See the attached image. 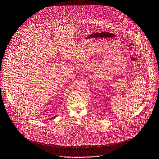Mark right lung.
<instances>
[{
    "label": "right lung",
    "mask_w": 159,
    "mask_h": 159,
    "mask_svg": "<svg viewBox=\"0 0 159 159\" xmlns=\"http://www.w3.org/2000/svg\"><path fill=\"white\" fill-rule=\"evenodd\" d=\"M57 117V116H55V117H52V118H51V119H54V118H55V117Z\"/></svg>",
    "instance_id": "obj_1"
}]
</instances>
